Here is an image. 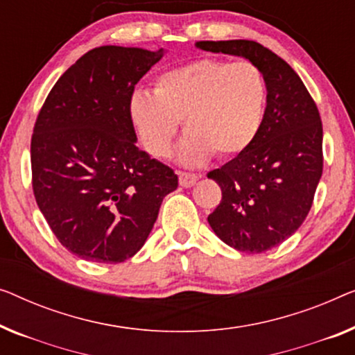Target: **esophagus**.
Returning <instances> with one entry per match:
<instances>
[{"label": "esophagus", "instance_id": "1", "mask_svg": "<svg viewBox=\"0 0 355 355\" xmlns=\"http://www.w3.org/2000/svg\"><path fill=\"white\" fill-rule=\"evenodd\" d=\"M178 176H179V184H181L182 187H192V186H195V184H197V181H198L197 174H192V173L179 171Z\"/></svg>", "mask_w": 355, "mask_h": 355}]
</instances>
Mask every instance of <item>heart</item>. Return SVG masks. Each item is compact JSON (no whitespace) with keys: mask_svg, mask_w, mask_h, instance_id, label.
I'll list each match as a JSON object with an SVG mask.
<instances>
[{"mask_svg":"<svg viewBox=\"0 0 355 355\" xmlns=\"http://www.w3.org/2000/svg\"><path fill=\"white\" fill-rule=\"evenodd\" d=\"M264 102L266 85L254 64L200 59L158 75L153 94L132 92L130 116L147 152L160 158L171 152L182 120L179 160L192 166L213 153L243 152L258 135Z\"/></svg>","mask_w":355,"mask_h":355,"instance_id":"heart-1","label":"heart"}]
</instances>
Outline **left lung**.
<instances>
[{"label":"left lung","mask_w":355,"mask_h":355,"mask_svg":"<svg viewBox=\"0 0 355 355\" xmlns=\"http://www.w3.org/2000/svg\"><path fill=\"white\" fill-rule=\"evenodd\" d=\"M197 48L240 55L263 73L267 104L254 141L208 178L223 200L208 216L214 234L245 253H264L300 229L322 178L323 130L314 99L291 67L250 40L198 41Z\"/></svg>","instance_id":"8db88e82"}]
</instances>
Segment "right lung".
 Here are the masks:
<instances>
[{
	"instance_id": "add662e5",
	"label": "right lung",
	"mask_w": 355,
	"mask_h": 355,
	"mask_svg": "<svg viewBox=\"0 0 355 355\" xmlns=\"http://www.w3.org/2000/svg\"><path fill=\"white\" fill-rule=\"evenodd\" d=\"M165 51L101 46L76 60L41 107L32 136V186L40 211L70 253L116 264L142 248L169 166L136 147L130 99Z\"/></svg>"
}]
</instances>
